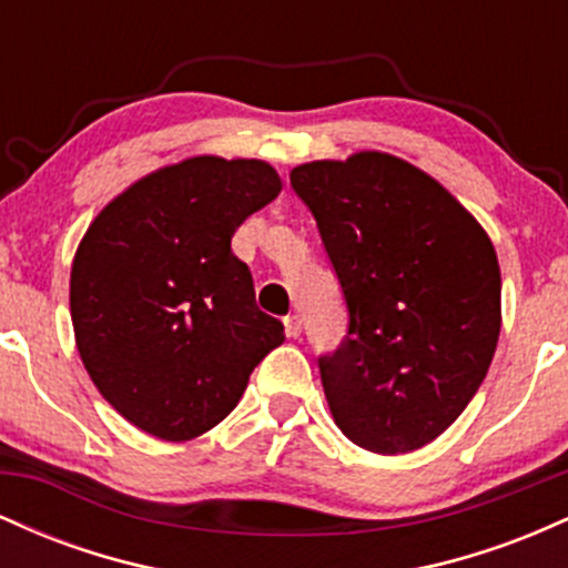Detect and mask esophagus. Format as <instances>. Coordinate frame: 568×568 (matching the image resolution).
Masks as SVG:
<instances>
[{"mask_svg": "<svg viewBox=\"0 0 568 568\" xmlns=\"http://www.w3.org/2000/svg\"><path fill=\"white\" fill-rule=\"evenodd\" d=\"M283 323H285V336H288V338H298V336H302V317H298V315H288Z\"/></svg>", "mask_w": 568, "mask_h": 568, "instance_id": "1", "label": "esophagus"}]
</instances>
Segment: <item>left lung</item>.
<instances>
[{"mask_svg": "<svg viewBox=\"0 0 568 568\" xmlns=\"http://www.w3.org/2000/svg\"><path fill=\"white\" fill-rule=\"evenodd\" d=\"M291 186L347 304V336L317 357L331 414L368 452L422 448L491 366L501 321L491 240L438 181L393 154L306 162Z\"/></svg>", "mask_w": 568, "mask_h": 568, "instance_id": "1", "label": "left lung"}]
</instances>
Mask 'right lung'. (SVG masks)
<instances>
[{"label": "right lung", "mask_w": 568, "mask_h": 568, "mask_svg": "<svg viewBox=\"0 0 568 568\" xmlns=\"http://www.w3.org/2000/svg\"><path fill=\"white\" fill-rule=\"evenodd\" d=\"M262 160L192 158L109 202L77 247L71 323L98 393L143 433L216 427L283 344L232 253L237 226L280 194Z\"/></svg>", "instance_id": "1"}]
</instances>
